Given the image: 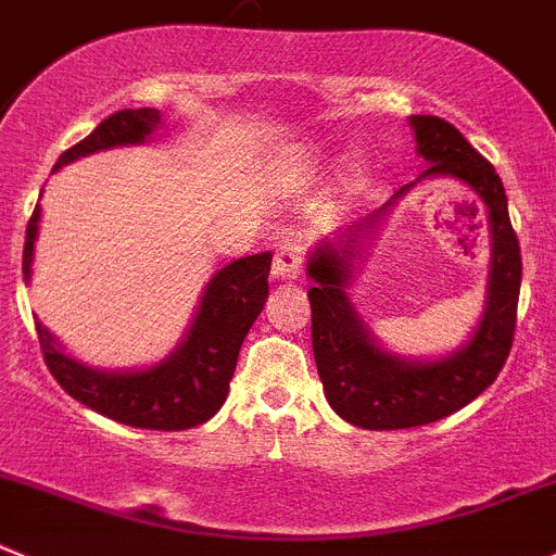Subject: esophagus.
Returning a JSON list of instances; mask_svg holds the SVG:
<instances>
[{
    "label": "esophagus",
    "instance_id": "1",
    "mask_svg": "<svg viewBox=\"0 0 556 556\" xmlns=\"http://www.w3.org/2000/svg\"><path fill=\"white\" fill-rule=\"evenodd\" d=\"M304 271V252H301V244L293 239L279 241L277 252H274V279H285V282H295Z\"/></svg>",
    "mask_w": 556,
    "mask_h": 556
}]
</instances>
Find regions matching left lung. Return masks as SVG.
Instances as JSON below:
<instances>
[{
    "label": "left lung",
    "instance_id": "1",
    "mask_svg": "<svg viewBox=\"0 0 556 556\" xmlns=\"http://www.w3.org/2000/svg\"><path fill=\"white\" fill-rule=\"evenodd\" d=\"M418 154L427 160V176H454L483 201L492 233L486 309L470 342L438 361H407L386 353L369 337L350 306V266L361 239L375 228L382 212L348 228L337 241H323L312 250L306 274L312 304V350L328 404L344 421L361 429L424 427L456 413L481 396L508 361L516 331V306L521 290V250L508 217V198L494 165L467 143L465 135L440 116H409ZM402 187L393 198L407 192Z\"/></svg>",
    "mask_w": 556,
    "mask_h": 556
}]
</instances>
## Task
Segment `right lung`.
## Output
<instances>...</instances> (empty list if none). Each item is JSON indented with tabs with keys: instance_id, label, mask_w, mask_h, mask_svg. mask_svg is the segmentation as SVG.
<instances>
[{
	"instance_id": "add662e5",
	"label": "right lung",
	"mask_w": 556,
	"mask_h": 556,
	"mask_svg": "<svg viewBox=\"0 0 556 556\" xmlns=\"http://www.w3.org/2000/svg\"><path fill=\"white\" fill-rule=\"evenodd\" d=\"M160 124L157 108H127L102 118L100 127L59 157L53 170L102 149L143 143ZM40 203L31 212L24 241V279L31 277ZM271 252L247 255L219 268L201 295L195 320L179 348L141 371H102L70 358L56 339L37 320L42 358L53 380L73 399L105 415L111 421L135 429L181 432L206 424L228 399L236 361L252 323L261 315L268 295Z\"/></svg>"
}]
</instances>
